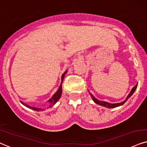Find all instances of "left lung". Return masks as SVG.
<instances>
[{
	"instance_id": "left-lung-1",
	"label": "left lung",
	"mask_w": 147,
	"mask_h": 147,
	"mask_svg": "<svg viewBox=\"0 0 147 147\" xmlns=\"http://www.w3.org/2000/svg\"><path fill=\"white\" fill-rule=\"evenodd\" d=\"M137 86H138V83H137V84L132 89H131V92H129V94H128V96H127V98H125V100H124L123 102H120V103H115V104H111V103L107 102H105V101H100V100H98V99H96V98L95 97H94V96H93L92 94H91L90 92H89V93H90V94L91 97H92V100H94V102L97 104V105H100V106H102V107H105L109 108V109H113V108H116V107H120V106H122V105H123V104L125 103V102L127 101V100L128 99H129V98H130L131 96L133 95V94H134V92H135V91H136V88H137Z\"/></svg>"
}]
</instances>
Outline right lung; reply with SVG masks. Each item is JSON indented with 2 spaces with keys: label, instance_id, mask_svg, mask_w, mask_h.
Listing matches in <instances>:
<instances>
[{
  "label": "right lung",
  "instance_id": "obj_1",
  "mask_svg": "<svg viewBox=\"0 0 147 147\" xmlns=\"http://www.w3.org/2000/svg\"><path fill=\"white\" fill-rule=\"evenodd\" d=\"M66 72H67V70H66V71L64 72V73L62 75V79H62V81H61V84L60 85V87H59L58 90H57V92H55L53 96H52V97L50 98L49 100H47V102L49 103V107H48L47 108H46V109H41V108H36L35 107H31V106L27 105V104L24 103L23 102H22V101H21V103L24 106H25V107L28 108V109H32V110H34L35 111H45L46 109H49V108L53 107V106L55 105V104L56 103L57 101H58L59 99H60L61 96H62V82H63V81H64V76H65V75H66Z\"/></svg>",
  "mask_w": 147,
  "mask_h": 147
}]
</instances>
